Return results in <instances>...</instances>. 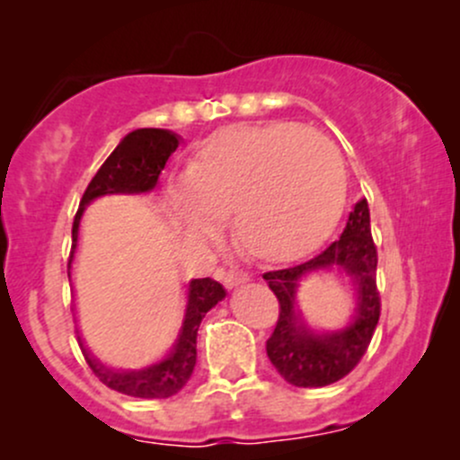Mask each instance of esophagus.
Segmentation results:
<instances>
[{"mask_svg": "<svg viewBox=\"0 0 460 460\" xmlns=\"http://www.w3.org/2000/svg\"><path fill=\"white\" fill-rule=\"evenodd\" d=\"M217 276H220V280L225 282V287H238V285H243V282H247L249 280V273H244V271H240V269H220V273H217Z\"/></svg>", "mask_w": 460, "mask_h": 460, "instance_id": "1", "label": "esophagus"}]
</instances>
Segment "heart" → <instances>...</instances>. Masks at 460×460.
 Listing matches in <instances>:
<instances>
[{
  "label": "heart",
  "mask_w": 460,
  "mask_h": 460,
  "mask_svg": "<svg viewBox=\"0 0 460 460\" xmlns=\"http://www.w3.org/2000/svg\"><path fill=\"white\" fill-rule=\"evenodd\" d=\"M347 175L332 140L300 124L235 127L198 153L189 180L169 187L182 225L198 238L229 220L234 240L260 262L305 256L329 238Z\"/></svg>",
  "instance_id": "heart-1"
}]
</instances>
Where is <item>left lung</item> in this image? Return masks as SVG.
Listing matches in <instances>:
<instances>
[{"label": "left lung", "mask_w": 460, "mask_h": 460, "mask_svg": "<svg viewBox=\"0 0 460 460\" xmlns=\"http://www.w3.org/2000/svg\"><path fill=\"white\" fill-rule=\"evenodd\" d=\"M376 264L378 252L369 225V204L360 198L349 211L341 238L323 253L296 267L264 273L262 278L280 305L276 327L267 341V356L287 383L296 387H324L345 378L360 363L380 318ZM332 266L342 268L352 278L359 291V307L349 328L318 337L295 314V287L305 272Z\"/></svg>", "instance_id": "1"}]
</instances>
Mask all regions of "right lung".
<instances>
[{"label": "right lung", "mask_w": 460, "mask_h": 460, "mask_svg": "<svg viewBox=\"0 0 460 460\" xmlns=\"http://www.w3.org/2000/svg\"><path fill=\"white\" fill-rule=\"evenodd\" d=\"M178 148V136L164 128H137L128 133L122 142L118 144L113 153L106 157L104 164L100 166L93 180L88 182L84 196L80 200V208L73 220V252L77 244V231H80V220L84 207L95 198L106 196V193H144L151 191L157 184L162 169L171 153ZM71 260H68V276H71ZM225 298V289L220 282L213 278H196L189 285V305L184 314L182 332H180L178 342L173 351L166 356L162 363L151 365V367L140 369V372H113L104 365L97 363L95 358L86 354L84 358L93 374L119 394L136 398H169L178 394L191 378L193 367H196V338L200 329L202 318L211 307H216Z\"/></svg>", "instance_id": "add662e5"}]
</instances>
